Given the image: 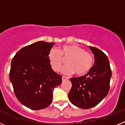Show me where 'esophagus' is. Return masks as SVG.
I'll list each match as a JSON object with an SVG mask.
<instances>
[{
  "mask_svg": "<svg viewBox=\"0 0 125 125\" xmlns=\"http://www.w3.org/2000/svg\"><path fill=\"white\" fill-rule=\"evenodd\" d=\"M67 79H68V78L65 77V76H62V81H64L65 80H67Z\"/></svg>",
  "mask_w": 125,
  "mask_h": 125,
  "instance_id": "34e87169",
  "label": "esophagus"
}]
</instances>
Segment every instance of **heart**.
<instances>
[{
	"instance_id": "obj_1",
	"label": "heart",
	"mask_w": 125,
	"mask_h": 125,
	"mask_svg": "<svg viewBox=\"0 0 125 125\" xmlns=\"http://www.w3.org/2000/svg\"><path fill=\"white\" fill-rule=\"evenodd\" d=\"M49 64L53 70L58 72L64 64L63 59H66V65L62 72L65 74L75 73L77 76H83L92 68L94 58L91 53L76 44L64 45L58 50L52 49L48 54Z\"/></svg>"
}]
</instances>
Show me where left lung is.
I'll return each instance as SVG.
<instances>
[{"label":"left lung","mask_w":125,"mask_h":125,"mask_svg":"<svg viewBox=\"0 0 125 125\" xmlns=\"http://www.w3.org/2000/svg\"><path fill=\"white\" fill-rule=\"evenodd\" d=\"M89 49L94 55V65L84 76L70 79L72 88L68 97L81 109L95 106L106 96L112 75L106 55L96 47L89 46Z\"/></svg>","instance_id":"8db88e82"}]
</instances>
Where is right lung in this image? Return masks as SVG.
Wrapping results in <instances>:
<instances>
[{
    "label": "right lung",
    "mask_w": 125,
    "mask_h": 125,
    "mask_svg": "<svg viewBox=\"0 0 125 125\" xmlns=\"http://www.w3.org/2000/svg\"><path fill=\"white\" fill-rule=\"evenodd\" d=\"M54 43L39 41L20 49L11 62L9 78L19 102L34 110L47 108L62 77L52 69L48 54Z\"/></svg>",
    "instance_id": "obj_1"
}]
</instances>
